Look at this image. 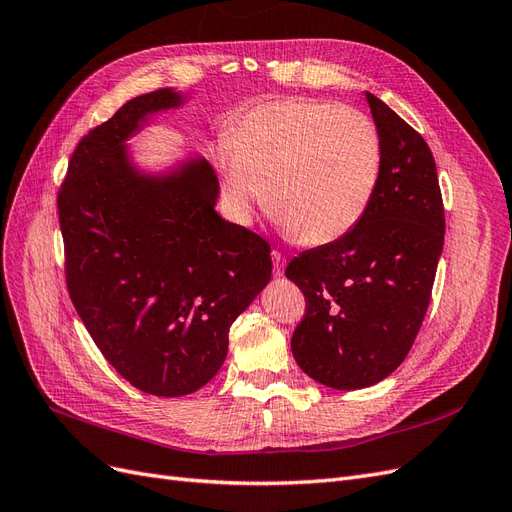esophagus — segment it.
Here are the masks:
<instances>
[{"instance_id":"obj_1","label":"esophagus","mask_w":512,"mask_h":512,"mask_svg":"<svg viewBox=\"0 0 512 512\" xmlns=\"http://www.w3.org/2000/svg\"><path fill=\"white\" fill-rule=\"evenodd\" d=\"M271 258H273V275H275V277H282V275H284V267H286L284 254L273 250V252H271Z\"/></svg>"}]
</instances>
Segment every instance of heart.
Masks as SVG:
<instances>
[{
	"label": "heart",
	"mask_w": 512,
	"mask_h": 512,
	"mask_svg": "<svg viewBox=\"0 0 512 512\" xmlns=\"http://www.w3.org/2000/svg\"><path fill=\"white\" fill-rule=\"evenodd\" d=\"M220 188L239 222H250L267 190V209L309 245L356 228L382 173L378 126L352 106L273 98L235 119L220 145Z\"/></svg>",
	"instance_id": "obj_1"
}]
</instances>
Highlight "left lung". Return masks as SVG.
<instances>
[{"label": "left lung", "instance_id": "1", "mask_svg": "<svg viewBox=\"0 0 512 512\" xmlns=\"http://www.w3.org/2000/svg\"><path fill=\"white\" fill-rule=\"evenodd\" d=\"M382 173L365 218L346 237L294 256L286 277L305 297L294 361L339 391L384 380L406 359L431 301L444 203L425 138L367 94Z\"/></svg>", "mask_w": 512, "mask_h": 512}]
</instances>
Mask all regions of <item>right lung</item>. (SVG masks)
<instances>
[{"label":"right lung","instance_id":"obj_1","mask_svg":"<svg viewBox=\"0 0 512 512\" xmlns=\"http://www.w3.org/2000/svg\"><path fill=\"white\" fill-rule=\"evenodd\" d=\"M179 102L156 89L123 104L81 138L57 192L76 314L117 374L158 397L218 374L230 324L271 280V245L215 213L220 183L205 160L166 179L128 164L138 121Z\"/></svg>","mask_w":512,"mask_h":512}]
</instances>
